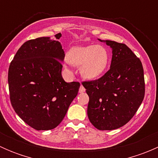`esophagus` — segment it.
<instances>
[{
	"mask_svg": "<svg viewBox=\"0 0 158 158\" xmlns=\"http://www.w3.org/2000/svg\"><path fill=\"white\" fill-rule=\"evenodd\" d=\"M85 91V89L83 87V85H81V86H80V88H79V93H82V92H84Z\"/></svg>",
	"mask_w": 158,
	"mask_h": 158,
	"instance_id": "obj_1",
	"label": "esophagus"
}]
</instances>
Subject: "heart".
<instances>
[{"mask_svg": "<svg viewBox=\"0 0 158 158\" xmlns=\"http://www.w3.org/2000/svg\"><path fill=\"white\" fill-rule=\"evenodd\" d=\"M68 60L75 66H81L80 73L84 78H98L107 68L109 54L106 47L101 45L74 47L68 55Z\"/></svg>", "mask_w": 158, "mask_h": 158, "instance_id": "heart-1", "label": "heart"}]
</instances>
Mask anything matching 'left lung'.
Masks as SVG:
<instances>
[{
    "mask_svg": "<svg viewBox=\"0 0 158 158\" xmlns=\"http://www.w3.org/2000/svg\"><path fill=\"white\" fill-rule=\"evenodd\" d=\"M112 49L110 69L98 79L83 82L89 97L87 114L98 130L121 128L132 118L144 97V69L125 44L101 40Z\"/></svg>",
    "mask_w": 158,
    "mask_h": 158,
    "instance_id": "obj_1",
    "label": "left lung"
}]
</instances>
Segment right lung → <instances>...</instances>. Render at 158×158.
Listing matches in <instances>:
<instances>
[{
    "label": "right lung",
    "mask_w": 158,
    "mask_h": 158,
    "mask_svg": "<svg viewBox=\"0 0 158 158\" xmlns=\"http://www.w3.org/2000/svg\"><path fill=\"white\" fill-rule=\"evenodd\" d=\"M55 35L25 42L17 50L8 70L11 105L25 122L38 131L58 126L77 95L80 84L62 77L65 52Z\"/></svg>",
    "instance_id": "obj_1"
}]
</instances>
